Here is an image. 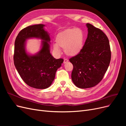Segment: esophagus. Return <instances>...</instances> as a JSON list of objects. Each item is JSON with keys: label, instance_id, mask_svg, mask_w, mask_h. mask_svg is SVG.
Wrapping results in <instances>:
<instances>
[{"label": "esophagus", "instance_id": "34e87169", "mask_svg": "<svg viewBox=\"0 0 126 126\" xmlns=\"http://www.w3.org/2000/svg\"><path fill=\"white\" fill-rule=\"evenodd\" d=\"M68 59H64V60H63V63H68Z\"/></svg>", "mask_w": 126, "mask_h": 126}]
</instances>
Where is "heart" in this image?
I'll use <instances>...</instances> for the list:
<instances>
[{
	"label": "heart",
	"instance_id": "obj_1",
	"mask_svg": "<svg viewBox=\"0 0 126 126\" xmlns=\"http://www.w3.org/2000/svg\"><path fill=\"white\" fill-rule=\"evenodd\" d=\"M85 35L81 30L77 28L67 29L57 34L54 45V50L59 52V47L64 49L65 54L70 57L79 54L83 47Z\"/></svg>",
	"mask_w": 126,
	"mask_h": 126
}]
</instances>
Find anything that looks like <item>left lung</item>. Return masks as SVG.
Wrapping results in <instances>:
<instances>
[{
  "label": "left lung",
  "mask_w": 126,
  "mask_h": 126,
  "mask_svg": "<svg viewBox=\"0 0 126 126\" xmlns=\"http://www.w3.org/2000/svg\"><path fill=\"white\" fill-rule=\"evenodd\" d=\"M88 35L81 51L69 59L73 64L71 79L79 88L93 87L99 83L108 69L111 50L108 37L100 29L87 24Z\"/></svg>",
  "instance_id": "8db88e82"
}]
</instances>
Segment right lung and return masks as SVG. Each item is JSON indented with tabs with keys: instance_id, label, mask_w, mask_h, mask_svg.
<instances>
[{
	"instance_id": "1",
	"label": "right lung",
	"mask_w": 126,
	"mask_h": 126,
	"mask_svg": "<svg viewBox=\"0 0 126 126\" xmlns=\"http://www.w3.org/2000/svg\"><path fill=\"white\" fill-rule=\"evenodd\" d=\"M43 24L29 26L19 32L15 41L14 62L23 81L29 86L44 89L50 86L57 70L63 62L55 59L50 53V38L44 29ZM30 37L43 40L41 50L35 55H29L25 50V40Z\"/></svg>"
}]
</instances>
